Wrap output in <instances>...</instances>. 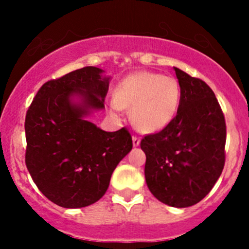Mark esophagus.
<instances>
[{
	"label": "esophagus",
	"instance_id": "obj_1",
	"mask_svg": "<svg viewBox=\"0 0 249 249\" xmlns=\"http://www.w3.org/2000/svg\"><path fill=\"white\" fill-rule=\"evenodd\" d=\"M141 143V139L139 136H132V144H134V147H139Z\"/></svg>",
	"mask_w": 249,
	"mask_h": 249
}]
</instances>
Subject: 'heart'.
<instances>
[{"label": "heart", "mask_w": 249, "mask_h": 249, "mask_svg": "<svg viewBox=\"0 0 249 249\" xmlns=\"http://www.w3.org/2000/svg\"><path fill=\"white\" fill-rule=\"evenodd\" d=\"M180 87L173 77L154 72H136L118 84L112 109H131L135 126L142 132L161 131L177 114Z\"/></svg>", "instance_id": "b5f03b06"}]
</instances>
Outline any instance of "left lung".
Segmentation results:
<instances>
[{
  "label": "left lung",
  "mask_w": 249,
  "mask_h": 249,
  "mask_svg": "<svg viewBox=\"0 0 249 249\" xmlns=\"http://www.w3.org/2000/svg\"><path fill=\"white\" fill-rule=\"evenodd\" d=\"M180 87L177 114L165 129L145 135L144 176L150 193L172 207L201 201L222 175L227 125L214 92L175 67Z\"/></svg>",
  "instance_id": "8db88e82"
}]
</instances>
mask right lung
I'll return each instance as SVG.
<instances>
[{
    "instance_id": "obj_1",
    "label": "right lung",
    "mask_w": 249,
    "mask_h": 249,
    "mask_svg": "<svg viewBox=\"0 0 249 249\" xmlns=\"http://www.w3.org/2000/svg\"><path fill=\"white\" fill-rule=\"evenodd\" d=\"M102 72L87 66L48 80L26 112L25 164L42 194L61 207L101 199L117 165L132 149L126 127L107 132L85 120L105 107L109 77Z\"/></svg>"
}]
</instances>
